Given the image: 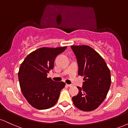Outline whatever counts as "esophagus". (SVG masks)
<instances>
[{
	"instance_id": "obj_1",
	"label": "esophagus",
	"mask_w": 128,
	"mask_h": 128,
	"mask_svg": "<svg viewBox=\"0 0 128 128\" xmlns=\"http://www.w3.org/2000/svg\"><path fill=\"white\" fill-rule=\"evenodd\" d=\"M67 86H68V87H72V86H73L72 84H67Z\"/></svg>"
}]
</instances>
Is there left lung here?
<instances>
[{"instance_id": "1", "label": "left lung", "mask_w": 128, "mask_h": 128, "mask_svg": "<svg viewBox=\"0 0 128 128\" xmlns=\"http://www.w3.org/2000/svg\"><path fill=\"white\" fill-rule=\"evenodd\" d=\"M78 64V74L84 76L82 86L72 98L74 106L84 111L96 109L106 98L111 86V73L102 57L88 46H71Z\"/></svg>"}]
</instances>
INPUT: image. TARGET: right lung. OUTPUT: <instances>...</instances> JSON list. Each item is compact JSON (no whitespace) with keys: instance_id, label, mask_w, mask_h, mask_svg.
I'll list each match as a JSON object with an SVG mask.
<instances>
[{"instance_id":"add662e5","label":"right lung","mask_w":128,"mask_h":128,"mask_svg":"<svg viewBox=\"0 0 128 128\" xmlns=\"http://www.w3.org/2000/svg\"><path fill=\"white\" fill-rule=\"evenodd\" d=\"M66 48H40L29 54L20 66L18 77L22 94L36 109L46 110L54 106L65 86L63 82L54 81L47 76L54 68L56 57Z\"/></svg>"}]
</instances>
